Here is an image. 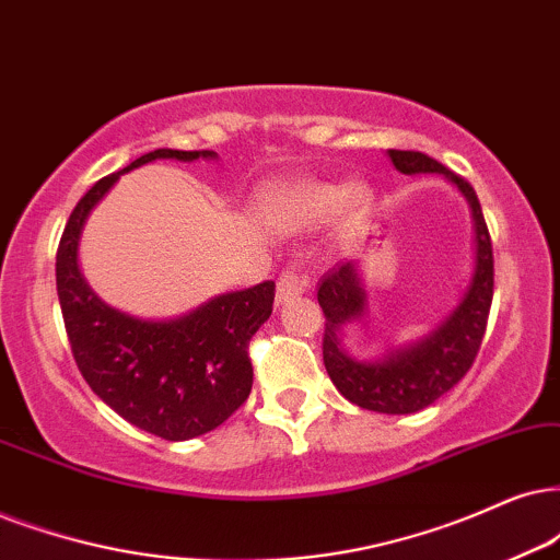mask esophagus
Wrapping results in <instances>:
<instances>
[{"label":"esophagus","mask_w":560,"mask_h":560,"mask_svg":"<svg viewBox=\"0 0 560 560\" xmlns=\"http://www.w3.org/2000/svg\"><path fill=\"white\" fill-rule=\"evenodd\" d=\"M307 289V279L296 271H281L276 281V302H289L292 296H300Z\"/></svg>","instance_id":"obj_1"}]
</instances>
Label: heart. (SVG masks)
I'll return each instance as SVG.
<instances>
[{
	"instance_id": "heart-1",
	"label": "heart",
	"mask_w": 560,
	"mask_h": 560,
	"mask_svg": "<svg viewBox=\"0 0 560 560\" xmlns=\"http://www.w3.org/2000/svg\"><path fill=\"white\" fill-rule=\"evenodd\" d=\"M366 203V190L362 186H328V183H313L302 190V207L313 217L336 214L346 207L351 214H359Z\"/></svg>"
}]
</instances>
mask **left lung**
Segmentation results:
<instances>
[{
    "instance_id": "8db88e82",
    "label": "left lung",
    "mask_w": 560,
    "mask_h": 560,
    "mask_svg": "<svg viewBox=\"0 0 560 560\" xmlns=\"http://www.w3.org/2000/svg\"><path fill=\"white\" fill-rule=\"evenodd\" d=\"M393 165L406 175L442 173L468 198L476 228V268L468 292L434 332L408 349H395L380 362H357L341 349V328L364 315V289L357 264H338L323 276L317 289L325 315L323 362L332 385L346 400L377 413H416L450 393L468 374L483 341L488 310L493 300V247L478 196L465 178L423 152L387 150Z\"/></svg>"
}]
</instances>
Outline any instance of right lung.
I'll list each match as a JSON object with an SVG mask.
<instances>
[{
    "label": "right lung",
    "instance_id": "right-lung-1",
    "mask_svg": "<svg viewBox=\"0 0 560 560\" xmlns=\"http://www.w3.org/2000/svg\"><path fill=\"white\" fill-rule=\"evenodd\" d=\"M198 158L217 154L154 150L105 175L80 198L56 250V292L82 377L118 416L167 442L207 434L247 400L253 387L247 346L271 317L276 284L219 294L175 320H139L108 307L84 284L77 247L84 219L124 173L152 160Z\"/></svg>",
    "mask_w": 560,
    "mask_h": 560
}]
</instances>
